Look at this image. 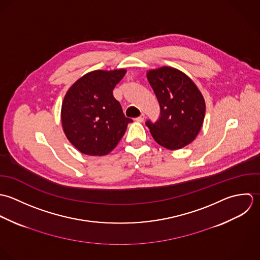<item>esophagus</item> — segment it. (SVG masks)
Listing matches in <instances>:
<instances>
[{
    "instance_id": "obj_1",
    "label": "esophagus",
    "mask_w": 260,
    "mask_h": 260,
    "mask_svg": "<svg viewBox=\"0 0 260 260\" xmlns=\"http://www.w3.org/2000/svg\"><path fill=\"white\" fill-rule=\"evenodd\" d=\"M144 119H145V114H144V113H142L140 116H138V117L136 118V120L139 121V122H143Z\"/></svg>"
}]
</instances>
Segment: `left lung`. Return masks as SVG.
Here are the masks:
<instances>
[{
	"mask_svg": "<svg viewBox=\"0 0 260 260\" xmlns=\"http://www.w3.org/2000/svg\"><path fill=\"white\" fill-rule=\"evenodd\" d=\"M147 77L160 108L156 122H146L154 140L169 150L186 147L196 139L204 121L202 93L190 77L173 67L149 70Z\"/></svg>",
	"mask_w": 260,
	"mask_h": 260,
	"instance_id": "obj_1",
	"label": "left lung"
}]
</instances>
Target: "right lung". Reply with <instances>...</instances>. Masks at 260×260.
I'll list each match as a JSON object with an SVG mask.
<instances>
[{
	"instance_id": "obj_1",
	"label": "right lung",
	"mask_w": 260,
	"mask_h": 260,
	"mask_svg": "<svg viewBox=\"0 0 260 260\" xmlns=\"http://www.w3.org/2000/svg\"><path fill=\"white\" fill-rule=\"evenodd\" d=\"M125 69L95 70L80 77L66 92L61 122L68 141L82 154L104 156L123 137L133 119L124 116L112 90Z\"/></svg>"
}]
</instances>
